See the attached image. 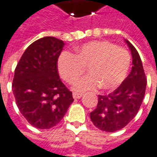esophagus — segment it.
Returning <instances> with one entry per match:
<instances>
[{"instance_id": "34e87169", "label": "esophagus", "mask_w": 157, "mask_h": 157, "mask_svg": "<svg viewBox=\"0 0 157 157\" xmlns=\"http://www.w3.org/2000/svg\"><path fill=\"white\" fill-rule=\"evenodd\" d=\"M73 99H80L82 97V94H78V93H73Z\"/></svg>"}]
</instances>
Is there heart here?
Segmentation results:
<instances>
[{
  "label": "heart",
  "mask_w": 157,
  "mask_h": 157,
  "mask_svg": "<svg viewBox=\"0 0 157 157\" xmlns=\"http://www.w3.org/2000/svg\"><path fill=\"white\" fill-rule=\"evenodd\" d=\"M131 56L126 49L111 42L93 40L75 48V55L61 53L57 60L60 76L72 84L87 67L89 74L77 81L73 90L78 92L94 90L101 87L114 90L123 83L129 71Z\"/></svg>",
  "instance_id": "heart-1"
}]
</instances>
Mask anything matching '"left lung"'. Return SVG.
Listing matches in <instances>:
<instances>
[{"mask_svg": "<svg viewBox=\"0 0 157 157\" xmlns=\"http://www.w3.org/2000/svg\"><path fill=\"white\" fill-rule=\"evenodd\" d=\"M132 55V70L120 86L107 95H99L96 108L90 112L92 123L105 132L122 129L131 122L140 108L146 89V78L140 56L125 40Z\"/></svg>", "mask_w": 157, "mask_h": 157, "instance_id": "left-lung-1", "label": "left lung"}]
</instances>
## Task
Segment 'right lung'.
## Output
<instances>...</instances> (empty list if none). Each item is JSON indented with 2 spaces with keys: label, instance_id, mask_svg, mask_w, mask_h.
<instances>
[{
  "label": "right lung",
  "instance_id": "obj_1",
  "mask_svg": "<svg viewBox=\"0 0 157 157\" xmlns=\"http://www.w3.org/2000/svg\"><path fill=\"white\" fill-rule=\"evenodd\" d=\"M63 46L64 42L55 37L41 38L25 50L15 69L12 88L17 105L40 129L58 124L73 101L57 72Z\"/></svg>",
  "mask_w": 157,
  "mask_h": 157
}]
</instances>
